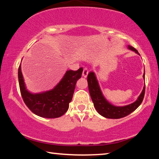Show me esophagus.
Here are the masks:
<instances>
[{"mask_svg": "<svg viewBox=\"0 0 159 159\" xmlns=\"http://www.w3.org/2000/svg\"><path fill=\"white\" fill-rule=\"evenodd\" d=\"M88 70L87 68H84L83 69V73H82V76L83 77L86 78L88 76Z\"/></svg>", "mask_w": 159, "mask_h": 159, "instance_id": "esophagus-1", "label": "esophagus"}]
</instances>
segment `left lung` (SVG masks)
I'll return each mask as SVG.
<instances>
[{
  "mask_svg": "<svg viewBox=\"0 0 159 159\" xmlns=\"http://www.w3.org/2000/svg\"><path fill=\"white\" fill-rule=\"evenodd\" d=\"M129 50L134 51V52L139 55L135 48L128 45ZM145 74L144 72L143 78L144 79ZM88 83L89 93L94 104L95 109L99 114L102 116L107 118H120L126 116L131 114L140 105L142 100L144 99L145 92V85L143 88L142 93L139 95L138 99L133 103L125 106H115L114 104L107 100L102 92L100 86L99 85L98 80L97 79L95 72L90 71L88 75Z\"/></svg>",
  "mask_w": 159,
  "mask_h": 159,
  "instance_id": "1",
  "label": "left lung"
}]
</instances>
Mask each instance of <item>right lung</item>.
Wrapping results in <instances>:
<instances>
[{
    "label": "right lung",
    "instance_id": "right-lung-1",
    "mask_svg": "<svg viewBox=\"0 0 159 159\" xmlns=\"http://www.w3.org/2000/svg\"><path fill=\"white\" fill-rule=\"evenodd\" d=\"M83 68L77 71L68 70L52 89L34 93L26 88L21 64L18 69V79L23 100L31 111L39 116L46 118L60 117L67 111L77 80L81 77Z\"/></svg>",
    "mask_w": 159,
    "mask_h": 159
}]
</instances>
